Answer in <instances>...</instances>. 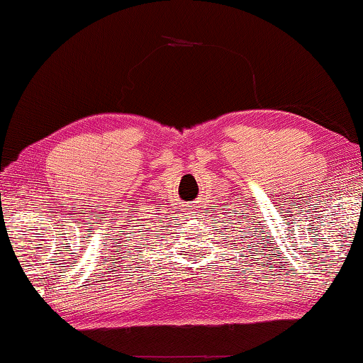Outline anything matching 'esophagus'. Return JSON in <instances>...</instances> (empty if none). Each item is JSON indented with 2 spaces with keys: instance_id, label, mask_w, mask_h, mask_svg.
I'll use <instances>...</instances> for the list:
<instances>
[{
  "instance_id": "obj_1",
  "label": "esophagus",
  "mask_w": 363,
  "mask_h": 363,
  "mask_svg": "<svg viewBox=\"0 0 363 363\" xmlns=\"http://www.w3.org/2000/svg\"><path fill=\"white\" fill-rule=\"evenodd\" d=\"M189 211H191V213H199V211H195L194 206H189Z\"/></svg>"
}]
</instances>
